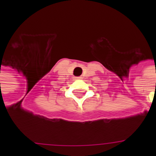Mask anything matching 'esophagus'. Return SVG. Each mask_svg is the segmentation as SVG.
I'll list each match as a JSON object with an SVG mask.
<instances>
[{"label":"esophagus","instance_id":"obj_1","mask_svg":"<svg viewBox=\"0 0 156 156\" xmlns=\"http://www.w3.org/2000/svg\"><path fill=\"white\" fill-rule=\"evenodd\" d=\"M81 78H82V77H76L75 79L76 80H79V79H81Z\"/></svg>","mask_w":156,"mask_h":156}]
</instances>
